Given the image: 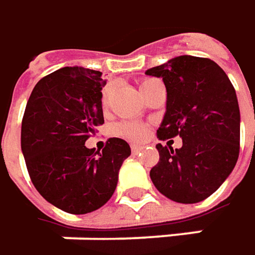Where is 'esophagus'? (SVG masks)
Masks as SVG:
<instances>
[{
    "instance_id": "obj_1",
    "label": "esophagus",
    "mask_w": 255,
    "mask_h": 255,
    "mask_svg": "<svg viewBox=\"0 0 255 255\" xmlns=\"http://www.w3.org/2000/svg\"><path fill=\"white\" fill-rule=\"evenodd\" d=\"M144 149V146H141V144H131V150L132 153H138L140 150H143Z\"/></svg>"
}]
</instances>
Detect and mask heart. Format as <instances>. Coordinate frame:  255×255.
Masks as SVG:
<instances>
[{"instance_id": "heart-1", "label": "heart", "mask_w": 255, "mask_h": 255, "mask_svg": "<svg viewBox=\"0 0 255 255\" xmlns=\"http://www.w3.org/2000/svg\"><path fill=\"white\" fill-rule=\"evenodd\" d=\"M153 81H156V80L147 79V80L141 81V83H140V86H138L140 92H141L143 89H146L147 86H150ZM111 95H112L111 87H106V89L104 90V93H102V105H104V108H108L109 99H111ZM115 132H117L120 137H124V138H129V140H140V138H143V137H144V134H146V128L143 127V126H140V124H134V123H123V124L117 126V128H115Z\"/></svg>"}]
</instances>
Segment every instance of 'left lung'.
I'll return each mask as SVG.
<instances>
[{"label":"left lung","mask_w":255,"mask_h":255,"mask_svg":"<svg viewBox=\"0 0 255 255\" xmlns=\"http://www.w3.org/2000/svg\"><path fill=\"white\" fill-rule=\"evenodd\" d=\"M166 87L160 140L179 135L182 147L156 144L150 171L159 193L193 204L212 196L234 171L240 154V106L226 73L209 58L181 55L146 71Z\"/></svg>","instance_id":"1"}]
</instances>
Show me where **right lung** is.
Listing matches in <instances>:
<instances>
[{"mask_svg":"<svg viewBox=\"0 0 255 255\" xmlns=\"http://www.w3.org/2000/svg\"><path fill=\"white\" fill-rule=\"evenodd\" d=\"M102 73L64 67L35 86L21 123V151L39 194L73 215L98 210L112 197L131 149L109 138L102 151L86 140L104 124Z\"/></svg>","mask_w":255,"mask_h":255,"instance_id":"1","label":"right lung"}]
</instances>
